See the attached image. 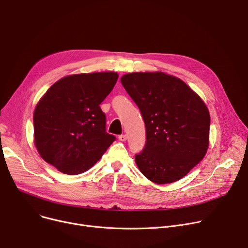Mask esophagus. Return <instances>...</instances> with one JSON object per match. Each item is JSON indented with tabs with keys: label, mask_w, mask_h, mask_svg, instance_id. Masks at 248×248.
I'll use <instances>...</instances> for the list:
<instances>
[{
	"label": "esophagus",
	"mask_w": 248,
	"mask_h": 248,
	"mask_svg": "<svg viewBox=\"0 0 248 248\" xmlns=\"http://www.w3.org/2000/svg\"><path fill=\"white\" fill-rule=\"evenodd\" d=\"M126 139H127L126 135H121V136L119 137V140H120L121 141H125V140H126Z\"/></svg>",
	"instance_id": "obj_1"
}]
</instances>
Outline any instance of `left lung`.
Wrapping results in <instances>:
<instances>
[{
    "instance_id": "1",
    "label": "left lung",
    "mask_w": 248,
    "mask_h": 248,
    "mask_svg": "<svg viewBox=\"0 0 248 248\" xmlns=\"http://www.w3.org/2000/svg\"><path fill=\"white\" fill-rule=\"evenodd\" d=\"M121 81L145 124V145L136 155L139 170L158 185L183 178L207 152V107L184 80L162 72L130 73Z\"/></svg>"
}]
</instances>
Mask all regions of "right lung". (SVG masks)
I'll return each instance as SVG.
<instances>
[{
  "label": "right lung",
  "instance_id": "add662e5",
  "mask_svg": "<svg viewBox=\"0 0 248 248\" xmlns=\"http://www.w3.org/2000/svg\"><path fill=\"white\" fill-rule=\"evenodd\" d=\"M118 78L114 72L72 75L46 91L34 111L35 145L45 161L75 175L103 156L115 137L106 131L100 105Z\"/></svg>",
  "mask_w": 248,
  "mask_h": 248
}]
</instances>
